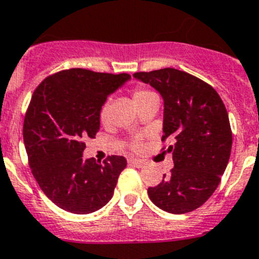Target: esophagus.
Wrapping results in <instances>:
<instances>
[{
    "instance_id": "esophagus-1",
    "label": "esophagus",
    "mask_w": 259,
    "mask_h": 259,
    "mask_svg": "<svg viewBox=\"0 0 259 259\" xmlns=\"http://www.w3.org/2000/svg\"><path fill=\"white\" fill-rule=\"evenodd\" d=\"M129 163L132 164V166L138 167V168H140V167H142L143 164H145V162H143L142 159H137V158H132V159H129Z\"/></svg>"
}]
</instances>
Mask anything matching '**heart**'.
I'll return each instance as SVG.
<instances>
[{"label":"heart","mask_w":259,"mask_h":259,"mask_svg":"<svg viewBox=\"0 0 259 259\" xmlns=\"http://www.w3.org/2000/svg\"><path fill=\"white\" fill-rule=\"evenodd\" d=\"M151 97H155V93L151 92V91H149V89L146 88H142V87H137L133 91V101L137 106L140 105V104L145 103V101H147V100L151 99ZM108 114H109V103H105L101 106V109H100V118H101V121H106ZM132 146H140V140L136 138V140L132 142Z\"/></svg>","instance_id":"1"}]
</instances>
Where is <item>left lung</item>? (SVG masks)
<instances>
[{
    "label": "left lung",
    "mask_w": 259,
    "mask_h": 259,
    "mask_svg": "<svg viewBox=\"0 0 259 259\" xmlns=\"http://www.w3.org/2000/svg\"><path fill=\"white\" fill-rule=\"evenodd\" d=\"M163 99V137L171 141L174 168L150 200L168 213L182 214L201 207L216 191L229 162L232 130L223 100L209 84L175 68L137 72Z\"/></svg>",
    "instance_id": "obj_1"
}]
</instances>
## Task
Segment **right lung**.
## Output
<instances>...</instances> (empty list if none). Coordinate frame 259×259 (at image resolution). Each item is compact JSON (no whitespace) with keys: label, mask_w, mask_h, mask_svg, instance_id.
<instances>
[{"label":"right lung","mask_w":259,"mask_h":259,"mask_svg":"<svg viewBox=\"0 0 259 259\" xmlns=\"http://www.w3.org/2000/svg\"><path fill=\"white\" fill-rule=\"evenodd\" d=\"M127 80V73L72 68L49 76L32 93L23 122L31 172L46 196L67 212L92 213L112 199L126 159H84V140L95 138L101 106Z\"/></svg>","instance_id":"add662e5"}]
</instances>
